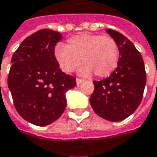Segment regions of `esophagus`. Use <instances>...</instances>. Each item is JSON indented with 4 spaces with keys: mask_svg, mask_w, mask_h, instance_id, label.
I'll list each match as a JSON object with an SVG mask.
<instances>
[{
    "mask_svg": "<svg viewBox=\"0 0 157 157\" xmlns=\"http://www.w3.org/2000/svg\"><path fill=\"white\" fill-rule=\"evenodd\" d=\"M82 82V79H79V78H76V84L79 85V84H81Z\"/></svg>",
    "mask_w": 157,
    "mask_h": 157,
    "instance_id": "1",
    "label": "esophagus"
}]
</instances>
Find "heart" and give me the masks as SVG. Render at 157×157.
Returning a JSON list of instances; mask_svg holds the SVG:
<instances>
[{"instance_id":"obj_1","label":"heart","mask_w":157,"mask_h":157,"mask_svg":"<svg viewBox=\"0 0 157 157\" xmlns=\"http://www.w3.org/2000/svg\"><path fill=\"white\" fill-rule=\"evenodd\" d=\"M55 57L64 73L75 71L82 59L84 64L79 71L81 75L90 76L94 73L98 77H106L119 64L120 49L111 37L83 33L70 37L66 45H56Z\"/></svg>"}]
</instances>
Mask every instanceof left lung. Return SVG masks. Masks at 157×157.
Here are the masks:
<instances>
[{
	"label": "left lung",
	"mask_w": 157,
	"mask_h": 157,
	"mask_svg": "<svg viewBox=\"0 0 157 157\" xmlns=\"http://www.w3.org/2000/svg\"><path fill=\"white\" fill-rule=\"evenodd\" d=\"M106 32L118 44L120 60L108 78L94 81L90 103L94 112L109 121H121L139 106L147 75L141 54L133 43L121 33L107 29Z\"/></svg>",
	"instance_id": "obj_1"
}]
</instances>
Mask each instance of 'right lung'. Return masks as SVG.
I'll return each instance as SVG.
<instances>
[{"instance_id":"1","label":"right lung","mask_w":157,"mask_h":157,"mask_svg":"<svg viewBox=\"0 0 157 157\" xmlns=\"http://www.w3.org/2000/svg\"><path fill=\"white\" fill-rule=\"evenodd\" d=\"M62 35L48 29L26 37L11 57L8 86L14 106L25 121L47 126L61 117L66 107L65 93L76 85L55 57Z\"/></svg>"}]
</instances>
